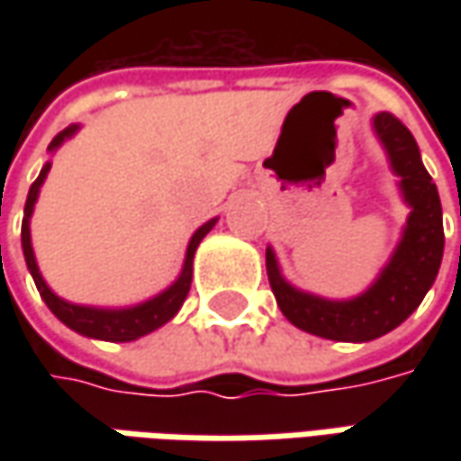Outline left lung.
I'll return each instance as SVG.
<instances>
[{
  "label": "left lung",
  "mask_w": 461,
  "mask_h": 461,
  "mask_svg": "<svg viewBox=\"0 0 461 461\" xmlns=\"http://www.w3.org/2000/svg\"><path fill=\"white\" fill-rule=\"evenodd\" d=\"M372 131L398 176L402 203L411 207L398 246L377 279L346 300L321 297L290 285L279 269L275 249H267V275L282 315L300 330L330 341L364 344L398 328L431 290L444 257L441 200L420 161L416 138L390 113L372 117Z\"/></svg>",
  "instance_id": "8db88e82"
}]
</instances>
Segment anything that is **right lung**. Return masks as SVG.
<instances>
[{"label": "right lung", "instance_id": "1", "mask_svg": "<svg viewBox=\"0 0 461 461\" xmlns=\"http://www.w3.org/2000/svg\"><path fill=\"white\" fill-rule=\"evenodd\" d=\"M81 125H68L66 131L56 135L48 146V153H56L61 149L68 138L79 133ZM50 171V161H45L38 179L32 182L30 192H27L25 203V218H23V254H25V264L30 269V275L35 279V287L43 297V303L50 308V312L61 321L63 326H68L71 330H77L86 339H99V341H113V344H128L135 341L146 333H151L156 328H161L168 323L179 308L185 305L186 294H189V285H192V261H194V251L200 246V240L215 228L218 218L203 222L192 239L186 243L185 264H182V272L179 276L168 285L167 290H161L158 294H153L143 303H135V305H125V308H97V305H79V303H68L48 287V282L38 269V261H35V251H32V239H30V218H32V210L38 203V194H41V186H43L45 176Z\"/></svg>", "mask_w": 461, "mask_h": 461}]
</instances>
